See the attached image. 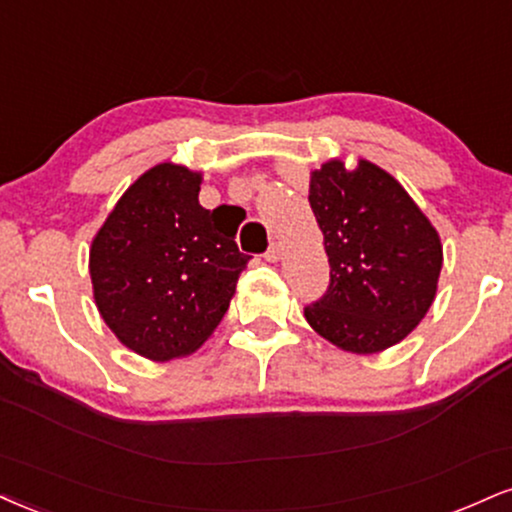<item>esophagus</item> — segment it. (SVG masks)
Masks as SVG:
<instances>
[{
    "mask_svg": "<svg viewBox=\"0 0 512 512\" xmlns=\"http://www.w3.org/2000/svg\"><path fill=\"white\" fill-rule=\"evenodd\" d=\"M264 257H267V262H279L283 257V243H279V240H274L272 245H269V250L264 252Z\"/></svg>",
    "mask_w": 512,
    "mask_h": 512,
    "instance_id": "esophagus-1",
    "label": "esophagus"
}]
</instances>
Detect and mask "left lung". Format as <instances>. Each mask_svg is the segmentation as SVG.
Wrapping results in <instances>:
<instances>
[{
    "mask_svg": "<svg viewBox=\"0 0 512 512\" xmlns=\"http://www.w3.org/2000/svg\"><path fill=\"white\" fill-rule=\"evenodd\" d=\"M312 212L331 264L329 291L305 307L319 336L355 355L408 338L432 307L443 267L439 231L389 171L341 157L310 171Z\"/></svg>",
    "mask_w": 512,
    "mask_h": 512,
    "instance_id": "obj_1",
    "label": "left lung"
}]
</instances>
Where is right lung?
<instances>
[{
    "instance_id": "right-lung-1",
    "label": "right lung",
    "mask_w": 512,
    "mask_h": 512,
    "mask_svg": "<svg viewBox=\"0 0 512 512\" xmlns=\"http://www.w3.org/2000/svg\"><path fill=\"white\" fill-rule=\"evenodd\" d=\"M202 171L162 162L126 188L90 245L97 312L152 362L193 355L214 334L250 257L217 209L200 205Z\"/></svg>"
}]
</instances>
